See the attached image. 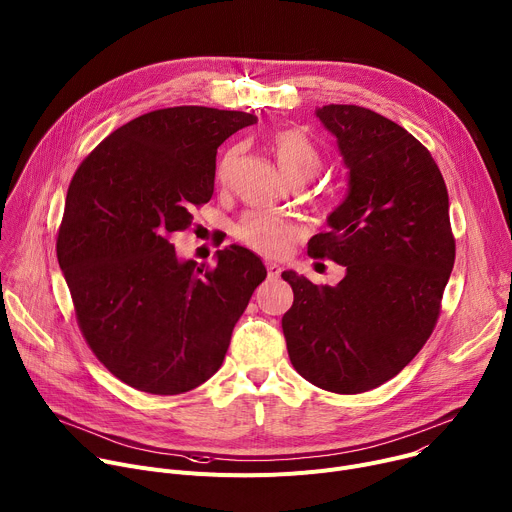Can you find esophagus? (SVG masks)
<instances>
[{"instance_id":"1","label":"esophagus","mask_w":512,"mask_h":512,"mask_svg":"<svg viewBox=\"0 0 512 512\" xmlns=\"http://www.w3.org/2000/svg\"><path fill=\"white\" fill-rule=\"evenodd\" d=\"M266 272H268V278H278L280 272H282V268H280V264H276V262H266Z\"/></svg>"}]
</instances>
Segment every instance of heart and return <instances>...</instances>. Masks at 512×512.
Here are the masks:
<instances>
[{
    "mask_svg": "<svg viewBox=\"0 0 512 512\" xmlns=\"http://www.w3.org/2000/svg\"><path fill=\"white\" fill-rule=\"evenodd\" d=\"M270 150L282 177L289 183H307L319 173L321 154L315 144L299 130L274 132L270 136ZM238 156L240 148H230L223 154L217 168V177L221 183L230 179ZM234 236L250 250L268 258H276L289 250L295 236V227L282 217L266 211H246L234 227Z\"/></svg>",
    "mask_w": 512,
    "mask_h": 512,
    "instance_id": "obj_1",
    "label": "heart"
}]
</instances>
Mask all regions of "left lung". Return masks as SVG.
I'll use <instances>...</instances> for the list:
<instances>
[{
	"mask_svg": "<svg viewBox=\"0 0 512 512\" xmlns=\"http://www.w3.org/2000/svg\"><path fill=\"white\" fill-rule=\"evenodd\" d=\"M348 193L307 244L313 258L346 266L335 287L293 270L282 317L289 358L311 384L358 394L399 374L425 346L449 280L456 242L449 197L429 150L405 128L358 105H323Z\"/></svg>",
	"mask_w": 512,
	"mask_h": 512,
	"instance_id": "8db88e82",
	"label": "left lung"
}]
</instances>
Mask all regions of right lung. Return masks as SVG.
I'll return each instance as SVG.
<instances>
[{
    "label": "right lung",
    "instance_id": "add662e5",
    "mask_svg": "<svg viewBox=\"0 0 512 512\" xmlns=\"http://www.w3.org/2000/svg\"><path fill=\"white\" fill-rule=\"evenodd\" d=\"M256 122L201 105L144 113L111 132L69 185L56 256L77 323L97 360L136 390L181 394L211 378L266 278L244 246L217 250L207 268L170 244L213 195L217 148Z\"/></svg>",
    "mask_w": 512,
    "mask_h": 512
}]
</instances>
